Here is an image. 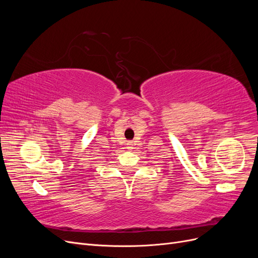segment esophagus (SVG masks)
Masks as SVG:
<instances>
[{
  "label": "esophagus",
  "instance_id": "34e87169",
  "mask_svg": "<svg viewBox=\"0 0 258 258\" xmlns=\"http://www.w3.org/2000/svg\"><path fill=\"white\" fill-rule=\"evenodd\" d=\"M127 148H128V150H132V148H134V143L128 142L127 143Z\"/></svg>",
  "mask_w": 258,
  "mask_h": 258
}]
</instances>
